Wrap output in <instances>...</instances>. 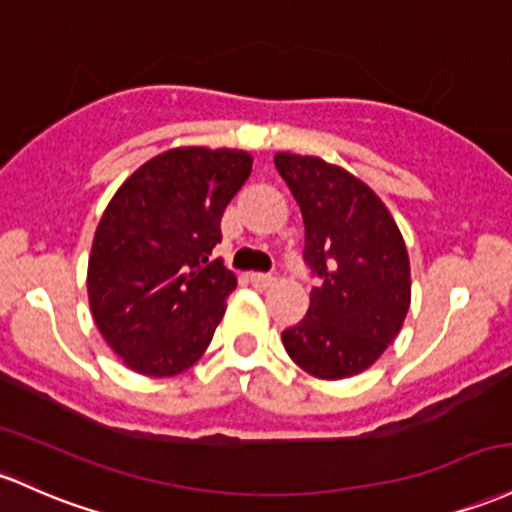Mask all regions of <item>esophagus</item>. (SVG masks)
<instances>
[{
    "instance_id": "34e87169",
    "label": "esophagus",
    "mask_w": 512,
    "mask_h": 512,
    "mask_svg": "<svg viewBox=\"0 0 512 512\" xmlns=\"http://www.w3.org/2000/svg\"><path fill=\"white\" fill-rule=\"evenodd\" d=\"M277 279L272 277V274H262V272H252L250 274V284L255 286V289H269Z\"/></svg>"
}]
</instances>
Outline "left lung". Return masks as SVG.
I'll use <instances>...</instances> for the list:
<instances>
[{"instance_id": "8db88e82", "label": "left lung", "mask_w": 512, "mask_h": 512, "mask_svg": "<svg viewBox=\"0 0 512 512\" xmlns=\"http://www.w3.org/2000/svg\"><path fill=\"white\" fill-rule=\"evenodd\" d=\"M274 165L306 228L311 306L282 333L289 357L318 379H347L384 355L411 306L406 243L384 201L338 165L291 153Z\"/></svg>"}]
</instances>
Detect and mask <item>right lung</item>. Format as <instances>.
<instances>
[{"label":"right lung","instance_id":"obj_1","mask_svg":"<svg viewBox=\"0 0 512 512\" xmlns=\"http://www.w3.org/2000/svg\"><path fill=\"white\" fill-rule=\"evenodd\" d=\"M250 172L243 150L174 148L138 167L106 206L89 257V306L133 372L174 376L209 347L235 289V274L211 252Z\"/></svg>","mask_w":512,"mask_h":512}]
</instances>
